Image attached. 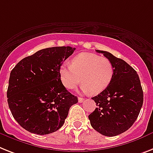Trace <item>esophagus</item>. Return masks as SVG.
<instances>
[{
	"label": "esophagus",
	"instance_id": "1",
	"mask_svg": "<svg viewBox=\"0 0 153 153\" xmlns=\"http://www.w3.org/2000/svg\"><path fill=\"white\" fill-rule=\"evenodd\" d=\"M84 98H80V97H79V98H78V102H79V103H81V102H84Z\"/></svg>",
	"mask_w": 153,
	"mask_h": 153
}]
</instances>
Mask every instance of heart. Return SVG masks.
<instances>
[{
  "label": "heart",
  "mask_w": 153,
  "mask_h": 153,
  "mask_svg": "<svg viewBox=\"0 0 153 153\" xmlns=\"http://www.w3.org/2000/svg\"><path fill=\"white\" fill-rule=\"evenodd\" d=\"M113 63L105 57L92 53H81L72 59L71 65L63 64L59 68V76L68 89H74L80 81L81 89L93 94L106 89L113 77Z\"/></svg>",
  "instance_id": "b5f03b06"
}]
</instances>
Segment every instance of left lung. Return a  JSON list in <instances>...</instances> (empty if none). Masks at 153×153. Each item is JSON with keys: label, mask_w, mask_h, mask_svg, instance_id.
<instances>
[{"label": "left lung", "mask_w": 153, "mask_h": 153, "mask_svg": "<svg viewBox=\"0 0 153 153\" xmlns=\"http://www.w3.org/2000/svg\"><path fill=\"white\" fill-rule=\"evenodd\" d=\"M102 53L113 63V77L106 89L92 98L97 108L88 116L91 125L102 135L113 137L129 129L143 104V91L137 72L123 59Z\"/></svg>", "instance_id": "obj_1"}]
</instances>
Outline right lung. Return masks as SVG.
<instances>
[{"instance_id": "right-lung-1", "label": "right lung", "mask_w": 153, "mask_h": 153, "mask_svg": "<svg viewBox=\"0 0 153 153\" xmlns=\"http://www.w3.org/2000/svg\"><path fill=\"white\" fill-rule=\"evenodd\" d=\"M74 51L69 46L42 49L24 58L11 70L7 103L25 130L40 135L58 131L70 107L78 102L59 76V68Z\"/></svg>"}]
</instances>
